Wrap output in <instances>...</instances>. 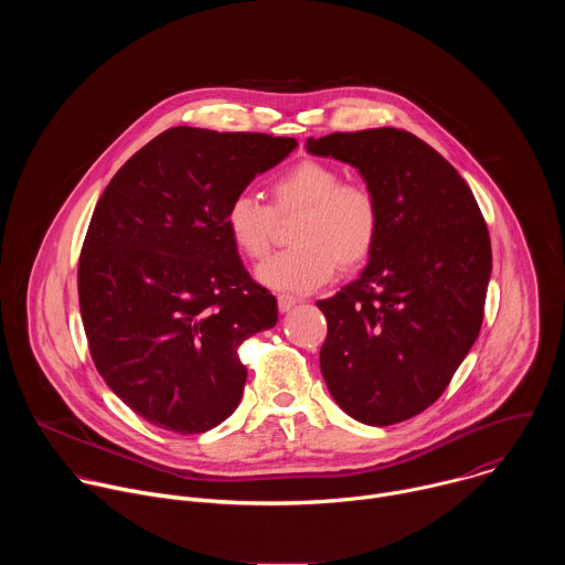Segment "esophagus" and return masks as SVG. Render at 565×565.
Returning a JSON list of instances; mask_svg holds the SVG:
<instances>
[{"label": "esophagus", "mask_w": 565, "mask_h": 565, "mask_svg": "<svg viewBox=\"0 0 565 565\" xmlns=\"http://www.w3.org/2000/svg\"><path fill=\"white\" fill-rule=\"evenodd\" d=\"M297 303H299V299H297V297H292V295H286V292H284V295H279V297H277V306H279V310H281V312H288V310H290V308H295Z\"/></svg>", "instance_id": "obj_1"}]
</instances>
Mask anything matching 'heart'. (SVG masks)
Segmentation results:
<instances>
[{"label":"heart","mask_w":565,"mask_h":565,"mask_svg":"<svg viewBox=\"0 0 565 565\" xmlns=\"http://www.w3.org/2000/svg\"><path fill=\"white\" fill-rule=\"evenodd\" d=\"M273 207L253 192H238L227 203L223 223L241 255L262 259L273 238L275 215L299 212L292 227L295 248L262 262L255 277L277 292H310L324 286L335 266L355 270L369 262L380 236V205L373 190L321 160L281 172L270 188Z\"/></svg>","instance_id":"obj_1"}]
</instances>
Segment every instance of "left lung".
Instances as JSON below:
<instances>
[{
	"mask_svg": "<svg viewBox=\"0 0 565 565\" xmlns=\"http://www.w3.org/2000/svg\"><path fill=\"white\" fill-rule=\"evenodd\" d=\"M312 156L353 166L380 205L360 277L317 301L329 321L321 375L358 423L425 412L473 347L492 275L490 232L462 177L418 136L364 129L308 138Z\"/></svg>",
	"mask_w": 565,
	"mask_h": 565,
	"instance_id": "obj_1",
	"label": "left lung"
}]
</instances>
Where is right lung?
<instances>
[{
	"label": "right lung",
	"instance_id": "right-lung-1",
	"mask_svg": "<svg viewBox=\"0 0 565 565\" xmlns=\"http://www.w3.org/2000/svg\"><path fill=\"white\" fill-rule=\"evenodd\" d=\"M295 147L172 127L103 192L79 255V312L98 373L153 427L203 434L238 407L248 371L236 349L277 324V299L250 279L223 216Z\"/></svg>",
	"mask_w": 565,
	"mask_h": 565
}]
</instances>
